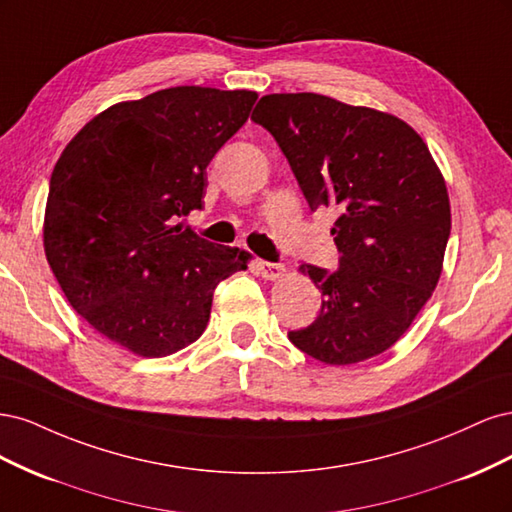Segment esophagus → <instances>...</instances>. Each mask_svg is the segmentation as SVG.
<instances>
[{
    "label": "esophagus",
    "mask_w": 512,
    "mask_h": 512,
    "mask_svg": "<svg viewBox=\"0 0 512 512\" xmlns=\"http://www.w3.org/2000/svg\"><path fill=\"white\" fill-rule=\"evenodd\" d=\"M256 269L262 277H265V280H277V277L284 273L282 265H277V262H267V260H256Z\"/></svg>",
    "instance_id": "esophagus-1"
}]
</instances>
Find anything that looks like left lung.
I'll use <instances>...</instances> for the list:
<instances>
[{"instance_id":"1","label":"left lung","mask_w":512,"mask_h":512,"mask_svg":"<svg viewBox=\"0 0 512 512\" xmlns=\"http://www.w3.org/2000/svg\"><path fill=\"white\" fill-rule=\"evenodd\" d=\"M312 211L331 207L339 269L301 265L322 292L318 318L288 339L327 365L389 350L436 288L451 235L446 183L406 121L320 94L260 98Z\"/></svg>"}]
</instances>
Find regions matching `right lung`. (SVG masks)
Returning a JSON list of instances; mask_svg holds the SVG:
<instances>
[{"mask_svg":"<svg viewBox=\"0 0 512 512\" xmlns=\"http://www.w3.org/2000/svg\"><path fill=\"white\" fill-rule=\"evenodd\" d=\"M256 91L170 87L91 119L57 160L44 213L46 260L98 333L141 356L203 335L213 290L250 254L200 239L207 166L250 117Z\"/></svg>","mask_w":512,"mask_h":512,"instance_id":"right-lung-1","label":"right lung"}]
</instances>
